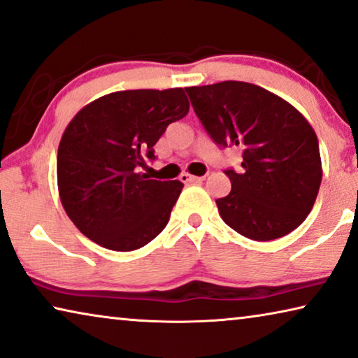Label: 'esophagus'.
<instances>
[{"mask_svg":"<svg viewBox=\"0 0 358 358\" xmlns=\"http://www.w3.org/2000/svg\"><path fill=\"white\" fill-rule=\"evenodd\" d=\"M181 181H189V183H199V181L206 180V177H196V175H189V173H181Z\"/></svg>","mask_w":358,"mask_h":358,"instance_id":"1","label":"esophagus"}]
</instances>
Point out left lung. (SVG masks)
I'll return each instance as SVG.
<instances>
[{
  "label": "left lung",
  "mask_w": 358,
  "mask_h": 358,
  "mask_svg": "<svg viewBox=\"0 0 358 358\" xmlns=\"http://www.w3.org/2000/svg\"><path fill=\"white\" fill-rule=\"evenodd\" d=\"M185 90L215 143L242 148V170H224L231 192L217 199L224 223L261 242L290 234L314 207L322 181L310 124L288 101L250 83Z\"/></svg>",
  "instance_id": "left-lung-1"
}]
</instances>
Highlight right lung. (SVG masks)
Listing matches in <instances>:
<instances>
[{"instance_id": "1", "label": "right lung", "mask_w": 358, "mask_h": 358, "mask_svg": "<svg viewBox=\"0 0 358 358\" xmlns=\"http://www.w3.org/2000/svg\"><path fill=\"white\" fill-rule=\"evenodd\" d=\"M181 87L121 90L83 108L57 152L62 206L76 228L99 245L130 252L166 228L183 183L148 180L137 169L169 124L185 117Z\"/></svg>"}]
</instances>
